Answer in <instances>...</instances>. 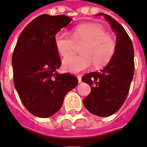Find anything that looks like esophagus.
I'll use <instances>...</instances> for the list:
<instances>
[{"label": "esophagus", "instance_id": "esophagus-1", "mask_svg": "<svg viewBox=\"0 0 147 147\" xmlns=\"http://www.w3.org/2000/svg\"><path fill=\"white\" fill-rule=\"evenodd\" d=\"M77 78H78V82L79 83H80L82 82V79H81V76H77Z\"/></svg>", "mask_w": 147, "mask_h": 147}]
</instances>
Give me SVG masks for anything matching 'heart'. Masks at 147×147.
<instances>
[{
	"instance_id": "b5f03b06",
	"label": "heart",
	"mask_w": 147,
	"mask_h": 147,
	"mask_svg": "<svg viewBox=\"0 0 147 147\" xmlns=\"http://www.w3.org/2000/svg\"><path fill=\"white\" fill-rule=\"evenodd\" d=\"M83 44L80 55H69L62 61L66 71L76 73L90 67L105 66L111 61L116 51V42L107 34L104 27L96 24L78 25L71 30V37L64 31L55 34L54 44L58 53L62 57L70 54L75 44Z\"/></svg>"
}]
</instances>
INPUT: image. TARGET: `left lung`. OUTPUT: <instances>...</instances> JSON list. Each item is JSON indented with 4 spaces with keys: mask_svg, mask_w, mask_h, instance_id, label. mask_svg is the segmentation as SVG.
<instances>
[{
    "mask_svg": "<svg viewBox=\"0 0 147 147\" xmlns=\"http://www.w3.org/2000/svg\"><path fill=\"white\" fill-rule=\"evenodd\" d=\"M103 16L117 34L114 56L100 72L93 71L83 76V82L91 86L83 100L87 110L98 117H109L122 106L129 92L134 76V48L131 38L121 25L110 16Z\"/></svg>",
    "mask_w": 147,
    "mask_h": 147,
    "instance_id": "left-lung-1",
    "label": "left lung"
}]
</instances>
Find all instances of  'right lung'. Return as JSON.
<instances>
[{"label": "right lung", "instance_id": "1", "mask_svg": "<svg viewBox=\"0 0 147 147\" xmlns=\"http://www.w3.org/2000/svg\"><path fill=\"white\" fill-rule=\"evenodd\" d=\"M71 20L64 15L39 16L24 28L14 49L15 87L25 108L38 117L56 113L67 93L78 83L76 76L57 71L61 62L54 36Z\"/></svg>", "mask_w": 147, "mask_h": 147}]
</instances>
